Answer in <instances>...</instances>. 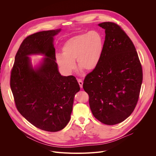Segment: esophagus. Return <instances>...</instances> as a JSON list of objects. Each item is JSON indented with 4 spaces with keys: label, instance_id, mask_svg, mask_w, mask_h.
Here are the masks:
<instances>
[{
    "label": "esophagus",
    "instance_id": "34e87169",
    "mask_svg": "<svg viewBox=\"0 0 156 156\" xmlns=\"http://www.w3.org/2000/svg\"><path fill=\"white\" fill-rule=\"evenodd\" d=\"M78 83H79V85H80V87L82 88V87H83V81H82L81 80H80V79H78Z\"/></svg>",
    "mask_w": 156,
    "mask_h": 156
}]
</instances>
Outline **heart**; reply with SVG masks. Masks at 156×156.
<instances>
[{
    "instance_id": "1",
    "label": "heart",
    "mask_w": 156,
    "mask_h": 156,
    "mask_svg": "<svg viewBox=\"0 0 156 156\" xmlns=\"http://www.w3.org/2000/svg\"><path fill=\"white\" fill-rule=\"evenodd\" d=\"M104 45L102 35L96 30L75 36L63 44L62 54L56 55L57 63L66 74L75 69V61L80 70L91 72L101 61Z\"/></svg>"
}]
</instances>
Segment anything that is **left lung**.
<instances>
[{"label":"left lung","mask_w":156,"mask_h":156,"mask_svg":"<svg viewBox=\"0 0 156 156\" xmlns=\"http://www.w3.org/2000/svg\"><path fill=\"white\" fill-rule=\"evenodd\" d=\"M98 25L105 30L103 54L97 68L85 77L83 87L94 117L113 125L134 110L143 71L134 44L120 27L112 22Z\"/></svg>","instance_id":"left-lung-1"}]
</instances>
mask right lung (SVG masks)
Masks as SVG:
<instances>
[{"label":"right lung","mask_w":156,"mask_h":156,"mask_svg":"<svg viewBox=\"0 0 156 156\" xmlns=\"http://www.w3.org/2000/svg\"><path fill=\"white\" fill-rule=\"evenodd\" d=\"M61 29L40 31L26 37L15 55L10 87L18 112L36 127L50 132L63 129L70 120L75 94L80 90L73 76L58 72L54 37ZM32 55L44 58L33 68Z\"/></svg>","instance_id":"obj_1"}]
</instances>
